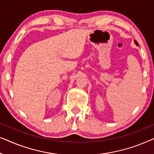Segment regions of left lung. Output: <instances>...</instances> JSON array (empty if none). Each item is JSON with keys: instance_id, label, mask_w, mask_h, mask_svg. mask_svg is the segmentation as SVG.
Masks as SVG:
<instances>
[{"instance_id": "1", "label": "left lung", "mask_w": 154, "mask_h": 154, "mask_svg": "<svg viewBox=\"0 0 154 154\" xmlns=\"http://www.w3.org/2000/svg\"><path fill=\"white\" fill-rule=\"evenodd\" d=\"M134 42H135V44L137 45V46H138V43H137V42L136 40H134Z\"/></svg>"}]
</instances>
